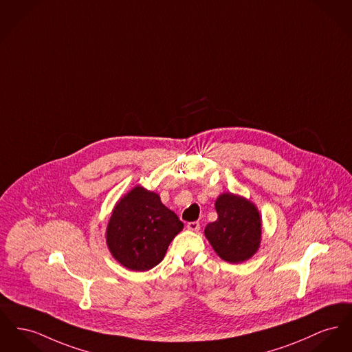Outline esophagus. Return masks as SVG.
<instances>
[{"instance_id":"34e87169","label":"esophagus","mask_w":352,"mask_h":352,"mask_svg":"<svg viewBox=\"0 0 352 352\" xmlns=\"http://www.w3.org/2000/svg\"><path fill=\"white\" fill-rule=\"evenodd\" d=\"M186 228L187 230H190V231H199L201 226H199V223H198V222H188Z\"/></svg>"}]
</instances>
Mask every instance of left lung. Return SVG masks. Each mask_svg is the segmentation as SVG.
Returning <instances> with one entry per match:
<instances>
[{
	"label": "left lung",
	"mask_w": 352,
	"mask_h": 352,
	"mask_svg": "<svg viewBox=\"0 0 352 352\" xmlns=\"http://www.w3.org/2000/svg\"><path fill=\"white\" fill-rule=\"evenodd\" d=\"M218 219L205 228L210 245L228 263H242L259 248L262 221L258 208L248 199L223 192L215 201Z\"/></svg>",
	"instance_id": "obj_1"
}]
</instances>
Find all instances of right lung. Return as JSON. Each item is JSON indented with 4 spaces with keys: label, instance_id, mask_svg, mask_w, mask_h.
<instances>
[{
    "label": "right lung",
    "instance_id": "right-lung-1",
    "mask_svg": "<svg viewBox=\"0 0 352 352\" xmlns=\"http://www.w3.org/2000/svg\"><path fill=\"white\" fill-rule=\"evenodd\" d=\"M184 223L158 194L135 186L117 202L106 228L111 255L131 271L155 267Z\"/></svg>",
    "mask_w": 352,
    "mask_h": 352
}]
</instances>
